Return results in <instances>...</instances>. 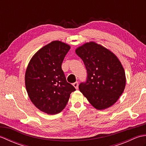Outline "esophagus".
<instances>
[{
	"label": "esophagus",
	"mask_w": 146,
	"mask_h": 146,
	"mask_svg": "<svg viewBox=\"0 0 146 146\" xmlns=\"http://www.w3.org/2000/svg\"><path fill=\"white\" fill-rule=\"evenodd\" d=\"M73 85L74 87H75L76 89H78V83L77 82L73 83Z\"/></svg>",
	"instance_id": "1"
}]
</instances>
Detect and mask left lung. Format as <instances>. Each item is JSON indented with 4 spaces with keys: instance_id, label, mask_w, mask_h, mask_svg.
<instances>
[{
    "instance_id": "left-lung-1",
    "label": "left lung",
    "mask_w": 146,
    "mask_h": 146,
    "mask_svg": "<svg viewBox=\"0 0 146 146\" xmlns=\"http://www.w3.org/2000/svg\"><path fill=\"white\" fill-rule=\"evenodd\" d=\"M87 71V80L79 90L93 107L104 110L113 105L124 90V69L113 52L95 42H86L75 50Z\"/></svg>"
}]
</instances>
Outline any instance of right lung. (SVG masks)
<instances>
[{
	"label": "right lung",
	"instance_id": "add662e5",
	"mask_svg": "<svg viewBox=\"0 0 146 146\" xmlns=\"http://www.w3.org/2000/svg\"><path fill=\"white\" fill-rule=\"evenodd\" d=\"M70 46L54 41L34 54L27 65L25 85L29 97L39 110L49 115L61 112L74 86L68 83L61 64Z\"/></svg>",
	"mask_w": 146,
	"mask_h": 146
}]
</instances>
